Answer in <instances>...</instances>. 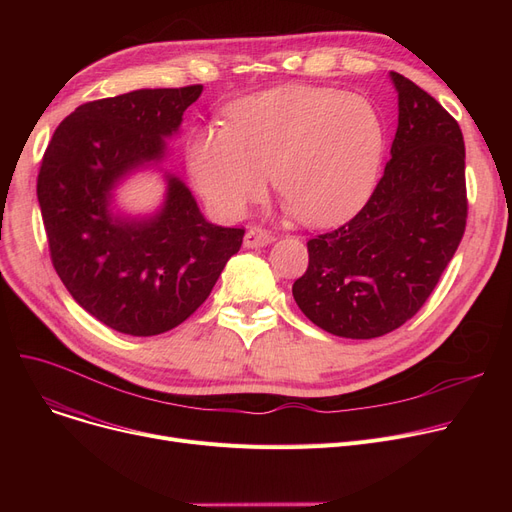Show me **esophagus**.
I'll return each instance as SVG.
<instances>
[{
    "mask_svg": "<svg viewBox=\"0 0 512 512\" xmlns=\"http://www.w3.org/2000/svg\"><path fill=\"white\" fill-rule=\"evenodd\" d=\"M270 242H274V234H272L270 230L259 228V226L249 228L247 234H245V247H247V249L265 247V245H270Z\"/></svg>",
    "mask_w": 512,
    "mask_h": 512,
    "instance_id": "1",
    "label": "esophagus"
}]
</instances>
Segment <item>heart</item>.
Masks as SVG:
<instances>
[{
    "label": "heart",
    "mask_w": 512,
    "mask_h": 512,
    "mask_svg": "<svg viewBox=\"0 0 512 512\" xmlns=\"http://www.w3.org/2000/svg\"><path fill=\"white\" fill-rule=\"evenodd\" d=\"M384 120L367 97L288 85L236 101L228 126L195 132L188 168L224 218L259 201L272 174L286 207L315 228L355 215L378 184Z\"/></svg>",
    "instance_id": "1"
}]
</instances>
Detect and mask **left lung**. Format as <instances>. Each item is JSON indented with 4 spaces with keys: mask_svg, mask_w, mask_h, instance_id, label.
I'll return each instance as SVG.
<instances>
[{
    "mask_svg": "<svg viewBox=\"0 0 512 512\" xmlns=\"http://www.w3.org/2000/svg\"><path fill=\"white\" fill-rule=\"evenodd\" d=\"M390 78L398 128L384 176L351 222L307 242L309 267L292 284L299 309L342 338H378L411 319L467 224L459 122L413 80Z\"/></svg>",
    "mask_w": 512,
    "mask_h": 512,
    "instance_id": "1",
    "label": "left lung"
}]
</instances>
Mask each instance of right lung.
I'll return each mask as SVG.
<instances>
[{"label": "right lung", "mask_w": 512, "mask_h": 512, "mask_svg": "<svg viewBox=\"0 0 512 512\" xmlns=\"http://www.w3.org/2000/svg\"><path fill=\"white\" fill-rule=\"evenodd\" d=\"M201 91L139 89L78 105L45 149L37 197L51 263L72 299L116 332L157 336L180 326L242 245L245 230L207 222L170 172L153 215L112 209L126 176L164 161L166 139Z\"/></svg>", "instance_id": "right-lung-1"}]
</instances>
